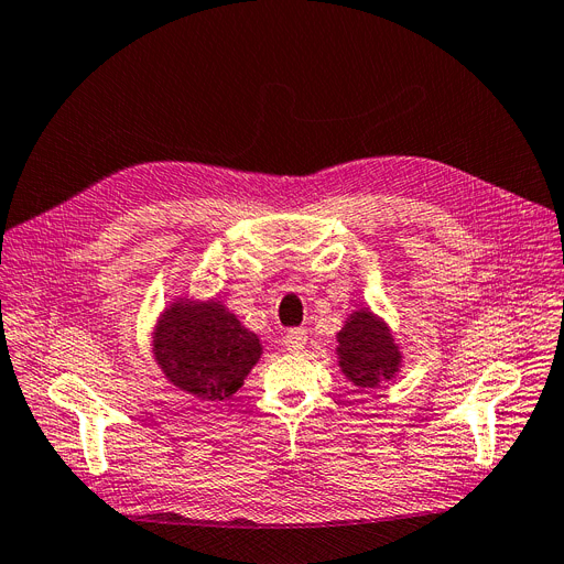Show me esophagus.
Returning a JSON list of instances; mask_svg holds the SVG:
<instances>
[{"label": "esophagus", "mask_w": 564, "mask_h": 564, "mask_svg": "<svg viewBox=\"0 0 564 564\" xmlns=\"http://www.w3.org/2000/svg\"><path fill=\"white\" fill-rule=\"evenodd\" d=\"M305 343H307L305 328H289V330L284 333V347H286L289 351L299 354V351L305 347Z\"/></svg>", "instance_id": "34e87169"}]
</instances>
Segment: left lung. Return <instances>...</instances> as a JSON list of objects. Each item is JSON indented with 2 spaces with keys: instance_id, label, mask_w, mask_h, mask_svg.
Instances as JSON below:
<instances>
[{
  "instance_id": "obj_1",
  "label": "left lung",
  "mask_w": 564,
  "mask_h": 564,
  "mask_svg": "<svg viewBox=\"0 0 564 564\" xmlns=\"http://www.w3.org/2000/svg\"><path fill=\"white\" fill-rule=\"evenodd\" d=\"M340 337V368L354 387L372 389L381 379H391L400 366V351L391 340L389 328L375 319L368 310L354 312Z\"/></svg>"
}]
</instances>
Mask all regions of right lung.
<instances>
[{
    "mask_svg": "<svg viewBox=\"0 0 564 564\" xmlns=\"http://www.w3.org/2000/svg\"><path fill=\"white\" fill-rule=\"evenodd\" d=\"M154 354L175 387L196 398L224 400L240 389L261 345L224 305L177 303L154 333Z\"/></svg>",
    "mask_w": 564,
    "mask_h": 564,
    "instance_id": "add662e5",
    "label": "right lung"
}]
</instances>
